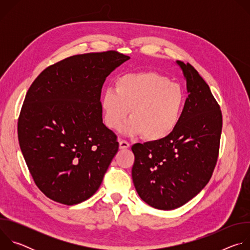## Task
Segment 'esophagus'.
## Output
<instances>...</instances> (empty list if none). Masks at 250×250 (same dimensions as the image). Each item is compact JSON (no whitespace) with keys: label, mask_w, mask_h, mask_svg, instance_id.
<instances>
[{"label":"esophagus","mask_w":250,"mask_h":250,"mask_svg":"<svg viewBox=\"0 0 250 250\" xmlns=\"http://www.w3.org/2000/svg\"><path fill=\"white\" fill-rule=\"evenodd\" d=\"M119 145H120V148H121V149H125V148H128V147H129V144H128L127 141H125V140H121V139H120Z\"/></svg>","instance_id":"1"}]
</instances>
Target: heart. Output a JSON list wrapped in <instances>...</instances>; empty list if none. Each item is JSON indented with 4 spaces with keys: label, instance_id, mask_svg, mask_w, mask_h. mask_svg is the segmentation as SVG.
<instances>
[{
    "label": "heart",
    "instance_id": "heart-1",
    "mask_svg": "<svg viewBox=\"0 0 250 250\" xmlns=\"http://www.w3.org/2000/svg\"><path fill=\"white\" fill-rule=\"evenodd\" d=\"M182 88L155 72L127 73L120 76L114 88H106L101 97L104 125L128 135H140L150 141L170 135L181 120L185 105Z\"/></svg>",
    "mask_w": 250,
    "mask_h": 250
}]
</instances>
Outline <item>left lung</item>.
<instances>
[{
	"instance_id": "obj_1",
	"label": "left lung",
	"mask_w": 250,
	"mask_h": 250,
	"mask_svg": "<svg viewBox=\"0 0 250 250\" xmlns=\"http://www.w3.org/2000/svg\"><path fill=\"white\" fill-rule=\"evenodd\" d=\"M188 98L181 120L167 137L135 144L131 150L133 185L142 201L152 208L170 210L197 196L215 169L223 118L208 85L189 63L177 60Z\"/></svg>"
}]
</instances>
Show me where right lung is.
Returning <instances> with one entry per match:
<instances>
[{
    "mask_svg": "<svg viewBox=\"0 0 250 250\" xmlns=\"http://www.w3.org/2000/svg\"><path fill=\"white\" fill-rule=\"evenodd\" d=\"M130 57L117 51L68 57L29 87L18 123L21 153L34 183L49 199L76 205L92 197L119 150L103 124L101 90Z\"/></svg>",
    "mask_w": 250,
    "mask_h": 250,
    "instance_id": "obj_1",
    "label": "right lung"
}]
</instances>
